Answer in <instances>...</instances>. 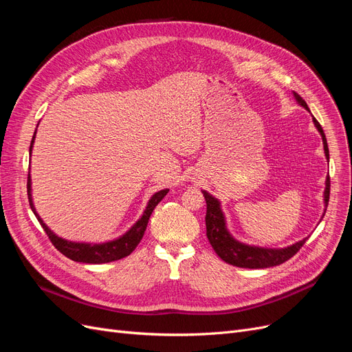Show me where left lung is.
Instances as JSON below:
<instances>
[{
    "instance_id": "1",
    "label": "left lung",
    "mask_w": 352,
    "mask_h": 352,
    "mask_svg": "<svg viewBox=\"0 0 352 352\" xmlns=\"http://www.w3.org/2000/svg\"><path fill=\"white\" fill-rule=\"evenodd\" d=\"M294 95H295V100L300 102V105H302L304 109L308 110L307 102L300 97V95H298L296 92H294ZM314 124L322 135L324 154L329 158V148H327L324 132L322 129L320 123H318L316 119H314ZM202 194H204V198L207 202V214H206L207 238L211 243L212 250H214L219 257L223 261H226L228 264L236 265V267H243V269L273 267V265H279V264L289 260L291 257H294V255L300 251V248L307 241V238H305L300 242L291 245V247L282 248V250L250 247V245L238 242L236 239L232 238V235L226 229L225 216H223V212H221L220 202L214 197L206 192V190H202ZM329 195H330V177L326 179V189H324L326 208H327V202H329Z\"/></svg>"
}]
</instances>
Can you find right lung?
Returning <instances> with one entry per match:
<instances>
[{
    "label": "right lung",
    "mask_w": 352,
    "mask_h": 352,
    "mask_svg": "<svg viewBox=\"0 0 352 352\" xmlns=\"http://www.w3.org/2000/svg\"><path fill=\"white\" fill-rule=\"evenodd\" d=\"M34 141H35V135H34V138H32L29 153H32V145H34ZM30 190L32 189H30V175H29L28 176L29 204H30L32 211H34V214L36 216L38 221L41 223L42 229L45 230L47 236L52 242V245H54V247L63 255H66L67 258H70L73 261H78V263H88V264H102V263H110V261H116V260L127 257V255H129L138 247V243L141 242L144 233H145V229H146V225H148V220H150V216L153 214L154 208L168 192V189H163V190H158V192H155L151 197V199L148 201V206L144 211L142 217L138 220L135 225L124 233L123 236L117 238L114 241H110V242H104V243H85V242L66 241V239L57 236L56 233H52V230H50L45 223L42 221V219L38 216V212L34 207V202H32Z\"/></svg>",
    "instance_id": "1"
}]
</instances>
